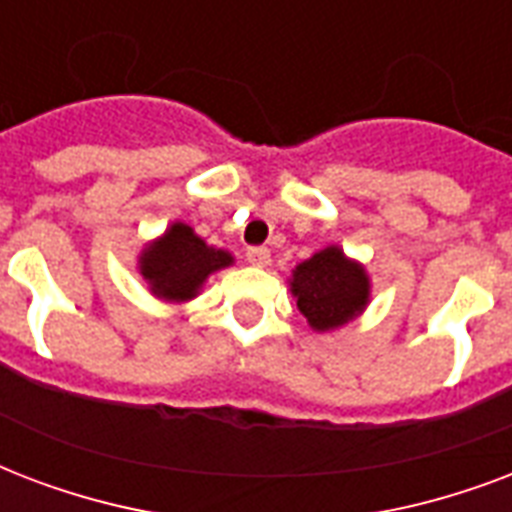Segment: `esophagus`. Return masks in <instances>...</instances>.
<instances>
[{
	"label": "esophagus",
	"mask_w": 512,
	"mask_h": 512,
	"mask_svg": "<svg viewBox=\"0 0 512 512\" xmlns=\"http://www.w3.org/2000/svg\"><path fill=\"white\" fill-rule=\"evenodd\" d=\"M245 259L251 261L253 267H267V264H269V248H264V245H251V248L245 251Z\"/></svg>",
	"instance_id": "esophagus-1"
}]
</instances>
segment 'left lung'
Instances as JSON below:
<instances>
[{
	"instance_id": "1",
	"label": "left lung",
	"mask_w": 512,
	"mask_h": 512,
	"mask_svg": "<svg viewBox=\"0 0 512 512\" xmlns=\"http://www.w3.org/2000/svg\"><path fill=\"white\" fill-rule=\"evenodd\" d=\"M291 293L307 323L323 334L342 328L366 310L371 280L363 264L347 259L339 245H331L293 269Z\"/></svg>"
}]
</instances>
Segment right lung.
<instances>
[{"label":"right lung","mask_w":512,"mask_h":512,"mask_svg":"<svg viewBox=\"0 0 512 512\" xmlns=\"http://www.w3.org/2000/svg\"><path fill=\"white\" fill-rule=\"evenodd\" d=\"M232 261V253L213 248L194 235L192 227L176 221L165 229V235L146 245L138 256V269L157 299L181 304L194 299L202 283Z\"/></svg>","instance_id":"right-lung-1"}]
</instances>
